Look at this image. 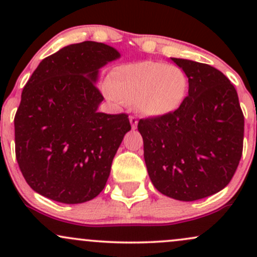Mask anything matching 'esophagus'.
I'll use <instances>...</instances> for the list:
<instances>
[{
    "instance_id": "obj_1",
    "label": "esophagus",
    "mask_w": 257,
    "mask_h": 257,
    "mask_svg": "<svg viewBox=\"0 0 257 257\" xmlns=\"http://www.w3.org/2000/svg\"><path fill=\"white\" fill-rule=\"evenodd\" d=\"M129 120H131V124H132V128L135 129L138 126V118L137 116H129Z\"/></svg>"
}]
</instances>
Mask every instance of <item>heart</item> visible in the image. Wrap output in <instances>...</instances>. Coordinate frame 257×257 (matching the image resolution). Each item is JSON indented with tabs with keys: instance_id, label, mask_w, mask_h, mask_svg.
Here are the masks:
<instances>
[{
	"instance_id": "obj_1",
	"label": "heart",
	"mask_w": 257,
	"mask_h": 257,
	"mask_svg": "<svg viewBox=\"0 0 257 257\" xmlns=\"http://www.w3.org/2000/svg\"><path fill=\"white\" fill-rule=\"evenodd\" d=\"M187 77L175 65L141 61L116 67L107 78L106 95L117 102H135L139 111L159 117L184 101Z\"/></svg>"
}]
</instances>
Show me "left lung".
Here are the masks:
<instances>
[{
	"mask_svg": "<svg viewBox=\"0 0 257 257\" xmlns=\"http://www.w3.org/2000/svg\"><path fill=\"white\" fill-rule=\"evenodd\" d=\"M188 78V95L172 113L141 118L144 158L153 186L192 202L229 184L243 153L244 114L228 78L208 64L172 58Z\"/></svg>",
	"mask_w": 257,
	"mask_h": 257,
	"instance_id": "8db88e82",
	"label": "left lung"
}]
</instances>
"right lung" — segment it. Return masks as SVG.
<instances>
[{"mask_svg":"<svg viewBox=\"0 0 257 257\" xmlns=\"http://www.w3.org/2000/svg\"><path fill=\"white\" fill-rule=\"evenodd\" d=\"M119 58L104 43L70 44L44 58L22 93L14 117L16 157L35 192L78 204L104 190L128 114L98 112L100 67Z\"/></svg>","mask_w":257,"mask_h":257,"instance_id":"add662e5","label":"right lung"}]
</instances>
